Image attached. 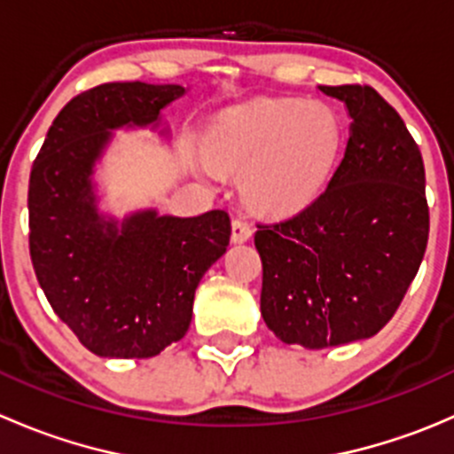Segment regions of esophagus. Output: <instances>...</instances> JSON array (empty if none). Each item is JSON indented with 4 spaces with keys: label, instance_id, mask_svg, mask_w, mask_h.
Instances as JSON below:
<instances>
[{
    "label": "esophagus",
    "instance_id": "esophagus-1",
    "mask_svg": "<svg viewBox=\"0 0 454 454\" xmlns=\"http://www.w3.org/2000/svg\"><path fill=\"white\" fill-rule=\"evenodd\" d=\"M250 237H253V226H250L246 219L237 217L235 222H232V241H235V244H244Z\"/></svg>",
    "mask_w": 454,
    "mask_h": 454
}]
</instances>
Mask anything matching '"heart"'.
Wrapping results in <instances>:
<instances>
[{
    "mask_svg": "<svg viewBox=\"0 0 454 454\" xmlns=\"http://www.w3.org/2000/svg\"><path fill=\"white\" fill-rule=\"evenodd\" d=\"M345 146L332 107L268 98L226 114L206 138L222 171L244 176V195L263 213H294L327 189Z\"/></svg>",
    "mask_w": 454,
    "mask_h": 454,
    "instance_id": "b5f03b06",
    "label": "heart"
}]
</instances>
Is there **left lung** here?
Masks as SVG:
<instances>
[{"mask_svg": "<svg viewBox=\"0 0 454 454\" xmlns=\"http://www.w3.org/2000/svg\"><path fill=\"white\" fill-rule=\"evenodd\" d=\"M351 116L327 189L278 222H259L261 316L287 345L371 338L397 312L428 244L422 151L369 85H320Z\"/></svg>", "mask_w": 454, "mask_h": 454, "instance_id": "8db88e82", "label": "left lung"}]
</instances>
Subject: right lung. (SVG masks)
Instances as JSON below:
<instances>
[{
    "label": "right lung",
    "mask_w": 454,
    "mask_h": 454,
    "mask_svg": "<svg viewBox=\"0 0 454 454\" xmlns=\"http://www.w3.org/2000/svg\"><path fill=\"white\" fill-rule=\"evenodd\" d=\"M182 85L103 83L54 118L28 184V244L54 314L100 358H151L186 333L201 277L231 241L226 210L103 217L91 168L122 125L158 122Z\"/></svg>",
    "instance_id": "add662e5"
}]
</instances>
